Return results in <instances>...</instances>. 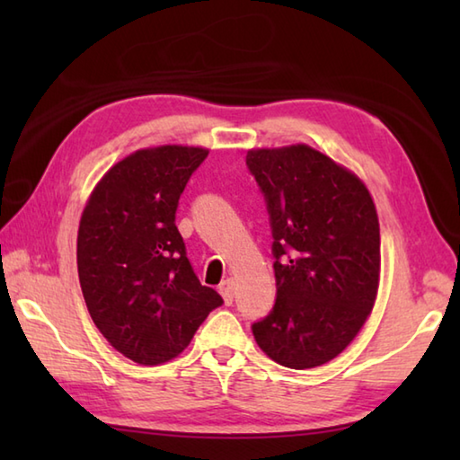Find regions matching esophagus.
<instances>
[{
	"instance_id": "1",
	"label": "esophagus",
	"mask_w": 460,
	"mask_h": 460,
	"mask_svg": "<svg viewBox=\"0 0 460 460\" xmlns=\"http://www.w3.org/2000/svg\"><path fill=\"white\" fill-rule=\"evenodd\" d=\"M219 292H221V296L225 300V305H227V306L233 305V295H235V280H233V279L223 280L219 285Z\"/></svg>"
}]
</instances>
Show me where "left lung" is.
Returning <instances> with one entry per match:
<instances>
[{
	"instance_id": "obj_1",
	"label": "left lung",
	"mask_w": 460,
	"mask_h": 460,
	"mask_svg": "<svg viewBox=\"0 0 460 460\" xmlns=\"http://www.w3.org/2000/svg\"><path fill=\"white\" fill-rule=\"evenodd\" d=\"M247 165L267 199L277 302L252 324L277 364L308 369L341 354L379 288V219L354 172L306 144L252 148Z\"/></svg>"
}]
</instances>
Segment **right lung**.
<instances>
[{
    "instance_id": "obj_1",
    "label": "right lung",
    "mask_w": 460,
    "mask_h": 460,
    "mask_svg": "<svg viewBox=\"0 0 460 460\" xmlns=\"http://www.w3.org/2000/svg\"><path fill=\"white\" fill-rule=\"evenodd\" d=\"M208 154L181 144L136 150L102 175L83 209L76 265L86 308L136 364L178 358L223 305L195 277L175 227L180 195Z\"/></svg>"
}]
</instances>
